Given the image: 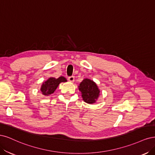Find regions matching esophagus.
<instances>
[{
    "label": "esophagus",
    "instance_id": "34e87169",
    "mask_svg": "<svg viewBox=\"0 0 155 155\" xmlns=\"http://www.w3.org/2000/svg\"><path fill=\"white\" fill-rule=\"evenodd\" d=\"M68 81L69 82H73L74 81V77L73 76H71V77H68Z\"/></svg>",
    "mask_w": 155,
    "mask_h": 155
}]
</instances>
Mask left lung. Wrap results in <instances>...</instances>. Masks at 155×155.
I'll use <instances>...</instances> for the list:
<instances>
[{"mask_svg": "<svg viewBox=\"0 0 155 155\" xmlns=\"http://www.w3.org/2000/svg\"><path fill=\"white\" fill-rule=\"evenodd\" d=\"M83 101L87 104L95 103L100 95V90L96 84L90 79L85 78L78 86Z\"/></svg>", "mask_w": 155, "mask_h": 155, "instance_id": "left-lung-1", "label": "left lung"}]
</instances>
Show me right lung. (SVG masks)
I'll use <instances>...</instances> for the list:
<instances>
[{"mask_svg": "<svg viewBox=\"0 0 155 155\" xmlns=\"http://www.w3.org/2000/svg\"><path fill=\"white\" fill-rule=\"evenodd\" d=\"M67 82L66 78L64 77H60L58 78L53 77L49 78L46 82H43L41 91L44 95H50L56 90L60 83Z\"/></svg>", "mask_w": 155, "mask_h": 155, "instance_id": "obj_1", "label": "right lung"}]
</instances>
